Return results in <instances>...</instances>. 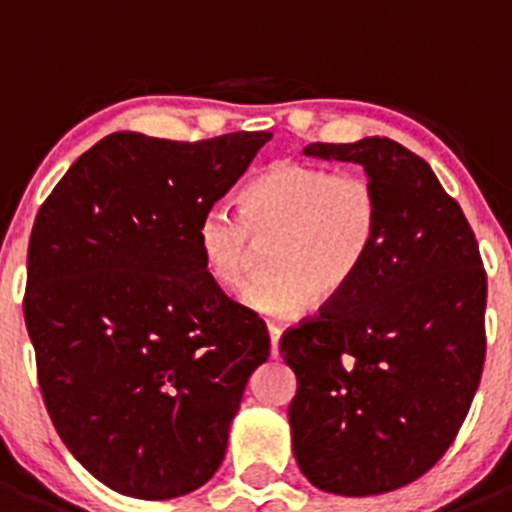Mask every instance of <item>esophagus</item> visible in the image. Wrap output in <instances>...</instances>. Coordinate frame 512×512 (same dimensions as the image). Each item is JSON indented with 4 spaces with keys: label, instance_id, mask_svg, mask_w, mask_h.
Returning <instances> with one entry per match:
<instances>
[{
    "label": "esophagus",
    "instance_id": "obj_1",
    "mask_svg": "<svg viewBox=\"0 0 512 512\" xmlns=\"http://www.w3.org/2000/svg\"><path fill=\"white\" fill-rule=\"evenodd\" d=\"M269 343H271V356H279V338H282V328L274 323H269Z\"/></svg>",
    "mask_w": 512,
    "mask_h": 512
}]
</instances>
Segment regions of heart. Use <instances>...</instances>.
Wrapping results in <instances>:
<instances>
[{"instance_id":"1","label":"heart","mask_w":512,"mask_h":512,"mask_svg":"<svg viewBox=\"0 0 512 512\" xmlns=\"http://www.w3.org/2000/svg\"><path fill=\"white\" fill-rule=\"evenodd\" d=\"M379 233V197L359 171L279 161L241 194V212L207 207L194 230L207 277L223 289L243 284L269 243V269L241 300L269 318H295L312 302L346 295Z\"/></svg>"}]
</instances>
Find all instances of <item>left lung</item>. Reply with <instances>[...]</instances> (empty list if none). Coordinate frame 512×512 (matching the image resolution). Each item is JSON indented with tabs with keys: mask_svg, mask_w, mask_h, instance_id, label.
<instances>
[{
	"mask_svg": "<svg viewBox=\"0 0 512 512\" xmlns=\"http://www.w3.org/2000/svg\"><path fill=\"white\" fill-rule=\"evenodd\" d=\"M364 166L379 233L346 295L289 328V405L302 474L336 495H382L425 474L467 418L485 366L487 274L459 202L390 138L310 143Z\"/></svg>",
	"mask_w": 512,
	"mask_h": 512,
	"instance_id": "1",
	"label": "left lung"
}]
</instances>
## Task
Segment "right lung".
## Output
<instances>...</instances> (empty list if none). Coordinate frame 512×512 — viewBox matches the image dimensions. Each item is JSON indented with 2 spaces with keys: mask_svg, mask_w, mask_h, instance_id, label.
I'll use <instances>...</instances> for the list:
<instances>
[{
  "mask_svg": "<svg viewBox=\"0 0 512 512\" xmlns=\"http://www.w3.org/2000/svg\"><path fill=\"white\" fill-rule=\"evenodd\" d=\"M269 138L112 133L35 217L22 305L45 408L81 467L122 495L205 485L269 356L264 323L207 277L194 241Z\"/></svg>",
  "mask_w": 512,
  "mask_h": 512,
  "instance_id": "add662e5",
  "label": "right lung"
}]
</instances>
